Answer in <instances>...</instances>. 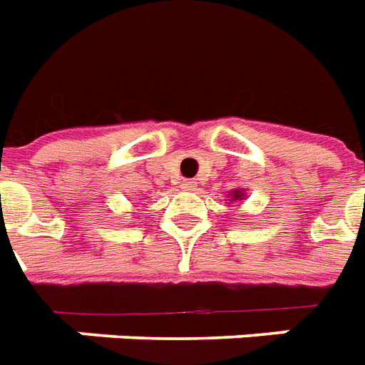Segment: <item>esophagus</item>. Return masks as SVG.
<instances>
[{"label":"esophagus","mask_w":365,"mask_h":365,"mask_svg":"<svg viewBox=\"0 0 365 365\" xmlns=\"http://www.w3.org/2000/svg\"><path fill=\"white\" fill-rule=\"evenodd\" d=\"M180 188H182V190H194V188H196V180L185 179L180 182Z\"/></svg>","instance_id":"obj_1"}]
</instances>
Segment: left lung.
I'll return each mask as SVG.
<instances>
[{"instance_id":"obj_1","label":"left lung","mask_w":365,"mask_h":365,"mask_svg":"<svg viewBox=\"0 0 365 365\" xmlns=\"http://www.w3.org/2000/svg\"><path fill=\"white\" fill-rule=\"evenodd\" d=\"M240 196H245V194H240V192H237V194H235V196H232V198L237 200V198H240Z\"/></svg>"}]
</instances>
